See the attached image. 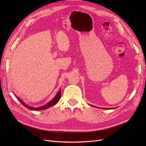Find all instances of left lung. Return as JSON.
<instances>
[{
	"instance_id": "obj_1",
	"label": "left lung",
	"mask_w": 146,
	"mask_h": 146,
	"mask_svg": "<svg viewBox=\"0 0 146 146\" xmlns=\"http://www.w3.org/2000/svg\"><path fill=\"white\" fill-rule=\"evenodd\" d=\"M106 109H110V108H106Z\"/></svg>"
}]
</instances>
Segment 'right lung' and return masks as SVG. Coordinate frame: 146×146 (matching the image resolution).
I'll return each instance as SVG.
<instances>
[{"label": "right lung", "instance_id": "1", "mask_svg": "<svg viewBox=\"0 0 146 146\" xmlns=\"http://www.w3.org/2000/svg\"><path fill=\"white\" fill-rule=\"evenodd\" d=\"M61 92L60 90L58 91V92L57 93V94L56 95V96L54 97V98L52 101H51L50 102H48V104H47L46 105H44V106H42L41 107H38V108H34V107L28 106L26 104H25L24 102H23L20 98H19L17 96V99H18V100L20 101V102L23 105H24L25 107H26L27 108H28V109H29L30 110H33V111H40V110H44L45 109L50 108V107H51V106H52L53 105H56L59 101V100H60V99L61 98Z\"/></svg>", "mask_w": 146, "mask_h": 146}]
</instances>
